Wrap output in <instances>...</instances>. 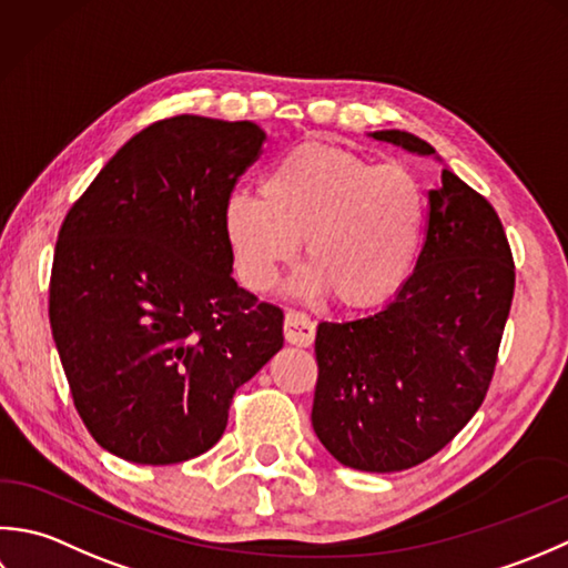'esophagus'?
Here are the masks:
<instances>
[{"label": "esophagus", "instance_id": "esophagus-1", "mask_svg": "<svg viewBox=\"0 0 568 568\" xmlns=\"http://www.w3.org/2000/svg\"><path fill=\"white\" fill-rule=\"evenodd\" d=\"M284 338L298 345V348H308L316 338V323L304 311H286L284 316Z\"/></svg>", "mask_w": 568, "mask_h": 568}]
</instances>
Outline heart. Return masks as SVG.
Wrapping results in <instances>:
<instances>
[{
    "mask_svg": "<svg viewBox=\"0 0 568 568\" xmlns=\"http://www.w3.org/2000/svg\"><path fill=\"white\" fill-rule=\"evenodd\" d=\"M260 195H230L223 230L242 284L267 292L304 240L298 294L333 292L351 308L389 298L422 252L429 199L416 173L345 149L301 144L262 176Z\"/></svg>",
    "mask_w": 568,
    "mask_h": 568,
    "instance_id": "b5f03b06",
    "label": "heart"
}]
</instances>
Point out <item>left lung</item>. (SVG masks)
I'll use <instances>...</instances> for the list:
<instances>
[{"label": "left lung", "mask_w": 568, "mask_h": 568, "mask_svg": "<svg viewBox=\"0 0 568 568\" xmlns=\"http://www.w3.org/2000/svg\"><path fill=\"white\" fill-rule=\"evenodd\" d=\"M373 136L436 156L409 132ZM513 294L515 262L495 207L442 169L422 254L397 296L373 316L316 331L311 422L328 454L367 473L438 454L488 395Z\"/></svg>", "instance_id": "8db88e82"}]
</instances>
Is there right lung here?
I'll list each match as a JSON object with an SVG mask.
<instances>
[{
  "mask_svg": "<svg viewBox=\"0 0 568 568\" xmlns=\"http://www.w3.org/2000/svg\"><path fill=\"white\" fill-rule=\"evenodd\" d=\"M254 122L159 120L114 154L58 233L49 318L80 419L132 463L205 454L284 314L233 280L223 211L262 154Z\"/></svg>",
  "mask_w": 568,
  "mask_h": 568,
  "instance_id": "add662e5",
  "label": "right lung"
}]
</instances>
